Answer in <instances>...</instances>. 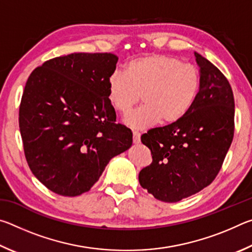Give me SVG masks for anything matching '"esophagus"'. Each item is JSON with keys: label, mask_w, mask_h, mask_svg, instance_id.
I'll return each instance as SVG.
<instances>
[{"label": "esophagus", "mask_w": 252, "mask_h": 252, "mask_svg": "<svg viewBox=\"0 0 252 252\" xmlns=\"http://www.w3.org/2000/svg\"><path fill=\"white\" fill-rule=\"evenodd\" d=\"M140 141H141V139H140V133L136 131H133V143L138 144L140 143Z\"/></svg>", "instance_id": "1"}]
</instances>
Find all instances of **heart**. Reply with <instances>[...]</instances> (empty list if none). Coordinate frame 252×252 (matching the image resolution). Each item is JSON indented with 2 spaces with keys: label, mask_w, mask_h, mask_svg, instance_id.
Returning a JSON list of instances; mask_svg holds the SVG:
<instances>
[{
  "label": "heart",
  "mask_w": 252,
  "mask_h": 252,
  "mask_svg": "<svg viewBox=\"0 0 252 252\" xmlns=\"http://www.w3.org/2000/svg\"><path fill=\"white\" fill-rule=\"evenodd\" d=\"M200 72L180 59L162 54L136 58L126 65V73L113 71L108 80V99L113 108L126 114L142 96L143 105L125 119L136 130L160 121L173 125L189 112L200 89Z\"/></svg>",
  "instance_id": "obj_1"
}]
</instances>
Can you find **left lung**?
Segmentation results:
<instances>
[{"label": "left lung", "instance_id": "1", "mask_svg": "<svg viewBox=\"0 0 252 252\" xmlns=\"http://www.w3.org/2000/svg\"><path fill=\"white\" fill-rule=\"evenodd\" d=\"M194 57L201 82L190 111L180 121L141 136L152 163L140 171L139 182L163 202H178L210 185L233 139L231 87L218 67L201 54Z\"/></svg>", "mask_w": 252, "mask_h": 252}]
</instances>
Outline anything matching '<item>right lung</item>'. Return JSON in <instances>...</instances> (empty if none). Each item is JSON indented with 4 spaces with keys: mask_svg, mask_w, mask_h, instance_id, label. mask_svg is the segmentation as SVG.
Returning a JSON list of instances; mask_svg holds the SVG:
<instances>
[{
    "mask_svg": "<svg viewBox=\"0 0 252 252\" xmlns=\"http://www.w3.org/2000/svg\"><path fill=\"white\" fill-rule=\"evenodd\" d=\"M112 53L54 58L29 76L19 125L32 173L53 192L75 197L99 180L109 161L132 146V132L116 123L108 80Z\"/></svg>",
    "mask_w": 252,
    "mask_h": 252,
    "instance_id": "add662e5",
    "label": "right lung"
}]
</instances>
